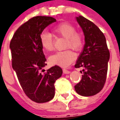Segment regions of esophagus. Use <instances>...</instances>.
<instances>
[{"mask_svg": "<svg viewBox=\"0 0 120 120\" xmlns=\"http://www.w3.org/2000/svg\"><path fill=\"white\" fill-rule=\"evenodd\" d=\"M71 72L69 71H68V70H66V69H63V73L65 74H69Z\"/></svg>", "mask_w": 120, "mask_h": 120, "instance_id": "obj_1", "label": "esophagus"}]
</instances>
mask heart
Masks as SVG:
<instances>
[{
  "mask_svg": "<svg viewBox=\"0 0 120 120\" xmlns=\"http://www.w3.org/2000/svg\"><path fill=\"white\" fill-rule=\"evenodd\" d=\"M56 34L66 39L65 47L71 48L76 51H80L84 44L83 37L80 33L76 32L75 26L69 23H62L53 28ZM40 42L45 51H51L53 49V41L49 33L42 32L40 35ZM74 52L70 49L58 51L49 56V62L53 65L60 67H67L76 59Z\"/></svg>",
  "mask_w": 120,
  "mask_h": 120,
  "instance_id": "heart-1",
  "label": "heart"
}]
</instances>
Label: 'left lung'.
<instances>
[{
    "mask_svg": "<svg viewBox=\"0 0 120 120\" xmlns=\"http://www.w3.org/2000/svg\"><path fill=\"white\" fill-rule=\"evenodd\" d=\"M76 19L82 28L85 44L74 65L84 68L83 75L74 88L80 95L92 96L101 92L105 84L110 53L104 34L93 22L82 16Z\"/></svg>",
    "mask_w": 120,
    "mask_h": 120,
    "instance_id": "8db88e82",
    "label": "left lung"
}]
</instances>
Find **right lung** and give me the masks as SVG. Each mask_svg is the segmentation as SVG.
<instances>
[{
    "label": "right lung",
    "mask_w": 120,
    "mask_h": 120,
    "mask_svg": "<svg viewBox=\"0 0 120 120\" xmlns=\"http://www.w3.org/2000/svg\"><path fill=\"white\" fill-rule=\"evenodd\" d=\"M49 16L31 18L18 28L10 42L12 66L25 94L32 101L44 103L55 96L56 80L62 69L55 65L45 71L46 65L40 35L46 27L56 22Z\"/></svg>",
    "instance_id": "obj_1"
}]
</instances>
